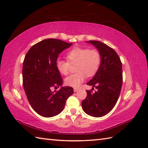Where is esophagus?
<instances>
[{"label":"esophagus","instance_id":"1","mask_svg":"<svg viewBox=\"0 0 148 148\" xmlns=\"http://www.w3.org/2000/svg\"><path fill=\"white\" fill-rule=\"evenodd\" d=\"M79 90V88H74V92H76Z\"/></svg>","mask_w":148,"mask_h":148}]
</instances>
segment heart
<instances>
[{"mask_svg": "<svg viewBox=\"0 0 148 148\" xmlns=\"http://www.w3.org/2000/svg\"><path fill=\"white\" fill-rule=\"evenodd\" d=\"M68 61L59 59L56 62V67L60 74L67 76L71 64H76V73L68 76L65 83L72 87H78L85 79L86 75L93 76L98 71L101 62V54L97 49L76 46L66 54Z\"/></svg>", "mask_w": 148, "mask_h": 148, "instance_id": "b5f03b06", "label": "heart"}]
</instances>
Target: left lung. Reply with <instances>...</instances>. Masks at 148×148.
I'll return each mask as SVG.
<instances>
[{"label":"left lung","instance_id":"1","mask_svg":"<svg viewBox=\"0 0 148 148\" xmlns=\"http://www.w3.org/2000/svg\"><path fill=\"white\" fill-rule=\"evenodd\" d=\"M88 42L100 51L101 62L95 76L87 83L97 91L86 90V98L81 105L87 114L99 118L111 111L118 101L123 83L122 63L114 50L106 44L97 40Z\"/></svg>","mask_w":148,"mask_h":148}]
</instances>
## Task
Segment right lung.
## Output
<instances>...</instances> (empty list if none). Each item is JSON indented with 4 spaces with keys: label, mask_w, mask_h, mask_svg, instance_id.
Instances as JSON below:
<instances>
[{
    "label": "right lung",
    "mask_w": 148,
    "mask_h": 148,
    "mask_svg": "<svg viewBox=\"0 0 148 148\" xmlns=\"http://www.w3.org/2000/svg\"><path fill=\"white\" fill-rule=\"evenodd\" d=\"M72 43L56 39L37 42L27 52L23 63V85L32 109L40 116L53 117L64 108L66 100L74 93L70 86H62L51 92V88L61 86L63 79L56 67L60 53Z\"/></svg>",
    "instance_id": "add662e5"
}]
</instances>
